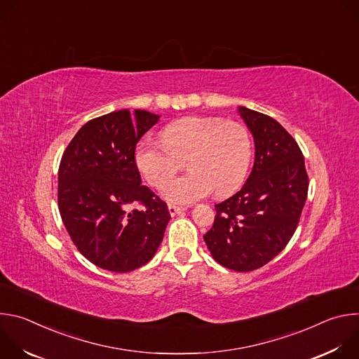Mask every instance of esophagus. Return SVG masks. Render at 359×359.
I'll list each match as a JSON object with an SVG mask.
<instances>
[{
	"mask_svg": "<svg viewBox=\"0 0 359 359\" xmlns=\"http://www.w3.org/2000/svg\"><path fill=\"white\" fill-rule=\"evenodd\" d=\"M169 213L172 215V216H177V215H182L184 210H186V208H183V206H176V204H169Z\"/></svg>",
	"mask_w": 359,
	"mask_h": 359,
	"instance_id": "1",
	"label": "esophagus"
}]
</instances>
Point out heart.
Here are the masks:
<instances>
[{
    "instance_id": "heart-1",
    "label": "heart",
    "mask_w": 359,
    "mask_h": 359,
    "mask_svg": "<svg viewBox=\"0 0 359 359\" xmlns=\"http://www.w3.org/2000/svg\"><path fill=\"white\" fill-rule=\"evenodd\" d=\"M248 129L216 116H187L168 125L162 142L146 137L135 149V163L150 186L172 203L186 204L213 190L227 196L243 186L252 161ZM188 161L189 175L165 177ZM167 180L165 181L164 179Z\"/></svg>"
}]
</instances>
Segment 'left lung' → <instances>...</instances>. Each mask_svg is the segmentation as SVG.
Segmentation results:
<instances>
[{"label":"left lung","instance_id":"obj_1","mask_svg":"<svg viewBox=\"0 0 359 359\" xmlns=\"http://www.w3.org/2000/svg\"><path fill=\"white\" fill-rule=\"evenodd\" d=\"M254 136L255 161L244 186L216 204L204 234L213 259L247 273L271 262L291 240L309 194V175L295 139L269 115L240 107Z\"/></svg>","mask_w":359,"mask_h":359}]
</instances>
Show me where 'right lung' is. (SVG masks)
<instances>
[{"mask_svg": "<svg viewBox=\"0 0 359 359\" xmlns=\"http://www.w3.org/2000/svg\"><path fill=\"white\" fill-rule=\"evenodd\" d=\"M158 119L140 109L95 118L78 130L62 155V222L79 252L104 270L128 273L144 266L163 240L170 220L168 204L140 184L135 163L136 143Z\"/></svg>", "mask_w": 359, "mask_h": 359, "instance_id": "right-lung-1", "label": "right lung"}]
</instances>
